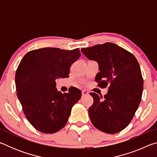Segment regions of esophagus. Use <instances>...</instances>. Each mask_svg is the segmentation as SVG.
<instances>
[{
	"mask_svg": "<svg viewBox=\"0 0 157 157\" xmlns=\"http://www.w3.org/2000/svg\"><path fill=\"white\" fill-rule=\"evenodd\" d=\"M89 93L88 91H85V90H84V91H82V95H89Z\"/></svg>",
	"mask_w": 157,
	"mask_h": 157,
	"instance_id": "obj_1",
	"label": "esophagus"
}]
</instances>
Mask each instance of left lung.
Listing matches in <instances>:
<instances>
[{
    "label": "left lung",
    "mask_w": 157,
    "mask_h": 157,
    "mask_svg": "<svg viewBox=\"0 0 157 157\" xmlns=\"http://www.w3.org/2000/svg\"><path fill=\"white\" fill-rule=\"evenodd\" d=\"M81 50L98 63L100 72L95 76L98 86H109L103 99L95 93L90 94L94 98L89 109L91 123L107 134L121 132L132 121L141 100L143 79L139 63L132 53L110 42Z\"/></svg>",
    "instance_id": "left-lung-1"
}]
</instances>
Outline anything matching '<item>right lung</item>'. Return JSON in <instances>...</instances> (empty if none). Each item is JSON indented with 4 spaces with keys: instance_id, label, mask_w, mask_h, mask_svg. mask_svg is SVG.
<instances>
[{
    "instance_id": "right-lung-1",
    "label": "right lung",
    "mask_w": 157,
    "mask_h": 157,
    "mask_svg": "<svg viewBox=\"0 0 157 157\" xmlns=\"http://www.w3.org/2000/svg\"><path fill=\"white\" fill-rule=\"evenodd\" d=\"M80 55L79 48H44L26 53L21 61L15 76L17 97L28 121L39 132L53 134L62 129L81 98L80 90L71 87L62 94L55 82L68 78L71 64Z\"/></svg>"
}]
</instances>
